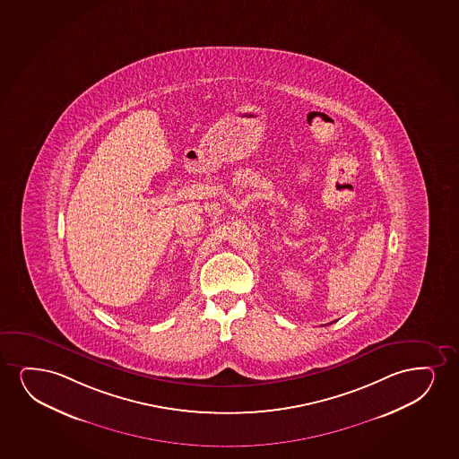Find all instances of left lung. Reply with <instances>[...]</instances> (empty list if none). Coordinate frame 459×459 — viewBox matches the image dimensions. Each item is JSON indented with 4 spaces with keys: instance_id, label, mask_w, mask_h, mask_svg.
<instances>
[{
    "instance_id": "8db88e82",
    "label": "left lung",
    "mask_w": 459,
    "mask_h": 459,
    "mask_svg": "<svg viewBox=\"0 0 459 459\" xmlns=\"http://www.w3.org/2000/svg\"><path fill=\"white\" fill-rule=\"evenodd\" d=\"M330 324H332V322H330Z\"/></svg>"
}]
</instances>
